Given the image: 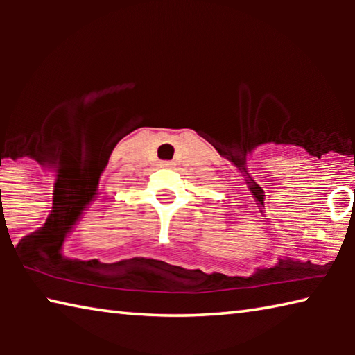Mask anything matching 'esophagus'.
<instances>
[{
  "label": "esophagus",
  "mask_w": 355,
  "mask_h": 355,
  "mask_svg": "<svg viewBox=\"0 0 355 355\" xmlns=\"http://www.w3.org/2000/svg\"><path fill=\"white\" fill-rule=\"evenodd\" d=\"M159 166L164 167V169H169V167L173 166V163H172V161H161Z\"/></svg>",
  "instance_id": "esophagus-1"
}]
</instances>
